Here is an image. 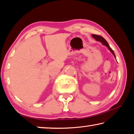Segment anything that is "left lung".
<instances>
[{"label": "left lung", "instance_id": "left-lung-1", "mask_svg": "<svg viewBox=\"0 0 134 134\" xmlns=\"http://www.w3.org/2000/svg\"><path fill=\"white\" fill-rule=\"evenodd\" d=\"M92 36L94 38L95 40H96V41H97L100 42L103 45H105V46H106V47H107V48H108L109 49L111 53H112L113 54V56H114L115 57H116V56H115V53H114V52H113V51L112 50V49L111 48L109 45L108 42L106 41L105 38H103L102 37H101V36H100V35H94V34H92Z\"/></svg>", "mask_w": 134, "mask_h": 134}]
</instances>
